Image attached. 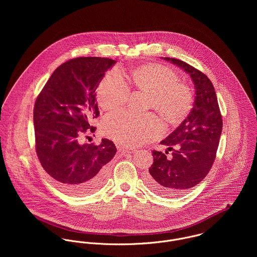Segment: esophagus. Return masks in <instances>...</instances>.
Instances as JSON below:
<instances>
[{
  "instance_id": "esophagus-1",
  "label": "esophagus",
  "mask_w": 257,
  "mask_h": 257,
  "mask_svg": "<svg viewBox=\"0 0 257 257\" xmlns=\"http://www.w3.org/2000/svg\"><path fill=\"white\" fill-rule=\"evenodd\" d=\"M123 153H135L136 149L135 148H121L120 149Z\"/></svg>"
}]
</instances>
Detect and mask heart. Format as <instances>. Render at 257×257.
Listing matches in <instances>:
<instances>
[{
  "mask_svg": "<svg viewBox=\"0 0 257 257\" xmlns=\"http://www.w3.org/2000/svg\"><path fill=\"white\" fill-rule=\"evenodd\" d=\"M134 84L150 94L149 107H153L166 120L178 122L189 113L193 105V95L185 84L179 83L174 71L158 64L144 65L133 73ZM130 95V88L118 70L113 69L102 79L97 100L104 110H114L122 106ZM103 132L113 142L138 147L159 138L163 124L151 112L138 114L119 110L109 114L103 120Z\"/></svg>",
  "mask_w": 257,
  "mask_h": 257,
  "instance_id": "obj_1",
  "label": "heart"
}]
</instances>
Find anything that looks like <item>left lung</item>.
<instances>
[{"label":"left lung","instance_id":"8db88e82","mask_svg":"<svg viewBox=\"0 0 257 257\" xmlns=\"http://www.w3.org/2000/svg\"><path fill=\"white\" fill-rule=\"evenodd\" d=\"M189 74L195 89L193 108L181 124L161 145L173 149L168 159L161 151H152L153 164L146 181L154 192L178 197L200 183L211 170L216 158L222 119L215 88L211 80L182 60L162 57ZM175 146V149H172Z\"/></svg>","mask_w":257,"mask_h":257}]
</instances>
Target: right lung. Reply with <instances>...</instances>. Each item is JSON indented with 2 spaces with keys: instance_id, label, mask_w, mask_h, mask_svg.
<instances>
[{
  "instance_id": "1",
  "label": "right lung",
  "mask_w": 257,
  "mask_h": 257,
  "mask_svg": "<svg viewBox=\"0 0 257 257\" xmlns=\"http://www.w3.org/2000/svg\"><path fill=\"white\" fill-rule=\"evenodd\" d=\"M116 61L102 57H78L60 65L37 97L34 110L36 147L44 170L64 192L84 196L106 182L113 143L99 146L80 143L95 133L90 120L99 115L96 89Z\"/></svg>"
}]
</instances>
